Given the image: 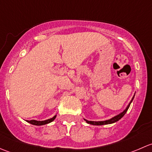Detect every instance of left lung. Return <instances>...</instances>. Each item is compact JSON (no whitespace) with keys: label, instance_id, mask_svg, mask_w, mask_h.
Returning <instances> with one entry per match:
<instances>
[{"label":"left lung","instance_id":"obj_1","mask_svg":"<svg viewBox=\"0 0 152 152\" xmlns=\"http://www.w3.org/2000/svg\"><path fill=\"white\" fill-rule=\"evenodd\" d=\"M134 95H135V93H134ZM134 96H133V97H132V99L131 102H130L129 103V104L126 107V108L125 110H124V111L122 112V113H119L118 115H117L114 116V117H113V118H112L109 119V120L103 121H87V120H86V119H84V120H85L87 124H91V125H96V126L107 125V124H113V123H115V122L118 121L120 120V119L122 117H123L124 115L126 114V113L127 110H128V109H129V107L130 104H131V103H132V102L133 99H134Z\"/></svg>","mask_w":152,"mask_h":152}]
</instances>
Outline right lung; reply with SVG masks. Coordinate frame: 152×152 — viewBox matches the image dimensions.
I'll return each instance as SVG.
<instances>
[{
  "mask_svg": "<svg viewBox=\"0 0 152 152\" xmlns=\"http://www.w3.org/2000/svg\"><path fill=\"white\" fill-rule=\"evenodd\" d=\"M56 115L53 116V118H51L48 119V120H45V121L31 120V121H26L29 124H33V125H35V126H42V125H45V124H49V123H50V122H52L55 118H56Z\"/></svg>",
  "mask_w": 152,
  "mask_h": 152,
  "instance_id": "right-lung-1",
  "label": "right lung"
}]
</instances>
